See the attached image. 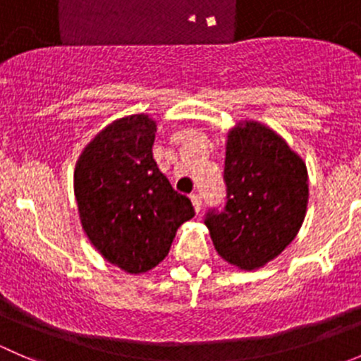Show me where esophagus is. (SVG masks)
I'll return each instance as SVG.
<instances>
[{
  "instance_id": "obj_1",
  "label": "esophagus",
  "mask_w": 361,
  "mask_h": 361,
  "mask_svg": "<svg viewBox=\"0 0 361 361\" xmlns=\"http://www.w3.org/2000/svg\"><path fill=\"white\" fill-rule=\"evenodd\" d=\"M190 199H192V204H194L195 213H199V211L202 209V197H201V194H192Z\"/></svg>"
}]
</instances>
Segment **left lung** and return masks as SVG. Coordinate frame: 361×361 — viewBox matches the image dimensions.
Here are the masks:
<instances>
[{"label": "left lung", "instance_id": "1", "mask_svg": "<svg viewBox=\"0 0 361 361\" xmlns=\"http://www.w3.org/2000/svg\"><path fill=\"white\" fill-rule=\"evenodd\" d=\"M224 211L206 227L224 260L245 271L264 267L297 235L309 199L307 169L279 134L253 120L228 130Z\"/></svg>", "mask_w": 361, "mask_h": 361}]
</instances>
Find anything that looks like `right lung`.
<instances>
[{"mask_svg":"<svg viewBox=\"0 0 361 361\" xmlns=\"http://www.w3.org/2000/svg\"><path fill=\"white\" fill-rule=\"evenodd\" d=\"M157 123L123 116L85 147L75 167V197L87 238L104 258L141 274L167 257L176 231L195 214L160 173L152 147Z\"/></svg>","mask_w":361,"mask_h":361,"instance_id":"obj_1","label":"right lung"}]
</instances>
